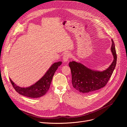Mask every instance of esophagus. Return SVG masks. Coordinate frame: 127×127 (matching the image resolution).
<instances>
[{
    "instance_id": "esophagus-1",
    "label": "esophagus",
    "mask_w": 127,
    "mask_h": 127,
    "mask_svg": "<svg viewBox=\"0 0 127 127\" xmlns=\"http://www.w3.org/2000/svg\"><path fill=\"white\" fill-rule=\"evenodd\" d=\"M71 57V54L69 53H65L63 55V60L64 62H68L69 59Z\"/></svg>"
}]
</instances>
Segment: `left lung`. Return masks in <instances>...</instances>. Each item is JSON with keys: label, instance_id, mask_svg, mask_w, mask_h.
I'll return each instance as SVG.
<instances>
[{"label": "left lung", "instance_id": "8db88e82", "mask_svg": "<svg viewBox=\"0 0 127 127\" xmlns=\"http://www.w3.org/2000/svg\"><path fill=\"white\" fill-rule=\"evenodd\" d=\"M112 42L111 50L114 60L110 66L103 71L93 70L80 62L74 61L69 62L72 86L80 93L91 94L103 87L106 84L113 74L117 63V54L113 39Z\"/></svg>", "mask_w": 127, "mask_h": 127}]
</instances>
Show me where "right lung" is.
<instances>
[{"label":"right lung","mask_w":127,"mask_h":127,"mask_svg":"<svg viewBox=\"0 0 127 127\" xmlns=\"http://www.w3.org/2000/svg\"><path fill=\"white\" fill-rule=\"evenodd\" d=\"M62 64L61 61L53 63L44 76L30 86L22 87L16 85L9 78L15 91L19 94L31 98H39L44 95L48 91L54 73Z\"/></svg>","instance_id":"right-lung-1"}]
</instances>
